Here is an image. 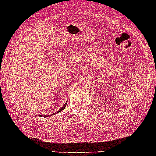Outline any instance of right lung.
<instances>
[{"mask_svg": "<svg viewBox=\"0 0 156 156\" xmlns=\"http://www.w3.org/2000/svg\"><path fill=\"white\" fill-rule=\"evenodd\" d=\"M66 103H67V102H66V103H65V105H64V106H63V107H62V108H61V109H60V110H59V111H58V112H60V111H63V110H64V109H65L66 106Z\"/></svg>", "mask_w": 156, "mask_h": 156, "instance_id": "right-lung-1", "label": "right lung"}]
</instances>
